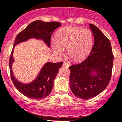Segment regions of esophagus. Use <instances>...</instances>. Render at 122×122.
Returning a JSON list of instances; mask_svg holds the SVG:
<instances>
[{
  "mask_svg": "<svg viewBox=\"0 0 122 122\" xmlns=\"http://www.w3.org/2000/svg\"><path fill=\"white\" fill-rule=\"evenodd\" d=\"M63 65L64 66H66V67H69V66H70V65H69L68 64L66 63V62H64L63 65Z\"/></svg>",
  "mask_w": 122,
  "mask_h": 122,
  "instance_id": "obj_1",
  "label": "esophagus"
}]
</instances>
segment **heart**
I'll list each match as a JSON object with an SVG mask.
<instances>
[{
  "mask_svg": "<svg viewBox=\"0 0 122 122\" xmlns=\"http://www.w3.org/2000/svg\"><path fill=\"white\" fill-rule=\"evenodd\" d=\"M93 42L92 31L76 27H67L57 31L52 42L55 53L61 55L66 48V56L73 61L85 58L90 52Z\"/></svg>",
  "mask_w": 122,
  "mask_h": 122,
  "instance_id": "1",
  "label": "heart"
}]
</instances>
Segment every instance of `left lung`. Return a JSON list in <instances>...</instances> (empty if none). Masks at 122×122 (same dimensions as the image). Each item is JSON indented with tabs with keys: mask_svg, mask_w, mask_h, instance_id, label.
Returning a JSON list of instances; mask_svg holds the SVG:
<instances>
[{
	"mask_svg": "<svg viewBox=\"0 0 122 122\" xmlns=\"http://www.w3.org/2000/svg\"><path fill=\"white\" fill-rule=\"evenodd\" d=\"M94 44L89 56L82 62L71 65L70 86L74 95L88 99L96 97L105 90L111 81L113 54L111 42L96 25L90 24ZM93 71L97 75L92 76Z\"/></svg>",
	"mask_w": 122,
	"mask_h": 122,
	"instance_id": "left-lung-1",
	"label": "left lung"
}]
</instances>
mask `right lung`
I'll return each mask as SVG.
<instances>
[{
  "label": "right lung",
  "instance_id": "1",
  "mask_svg": "<svg viewBox=\"0 0 122 122\" xmlns=\"http://www.w3.org/2000/svg\"><path fill=\"white\" fill-rule=\"evenodd\" d=\"M61 24L57 21L44 22L41 20H36L31 23L21 32L17 34L15 38L13 46L21 42L25 41L30 38H41L48 46H50L52 33ZM12 49L9 59L10 77L14 85L23 95L34 99H39L46 98L51 93L53 88L54 80L62 66L63 62L52 63L48 62L42 68L37 78L29 84H23L15 79L11 65L14 61Z\"/></svg>",
  "mask_w": 122,
  "mask_h": 122
}]
</instances>
